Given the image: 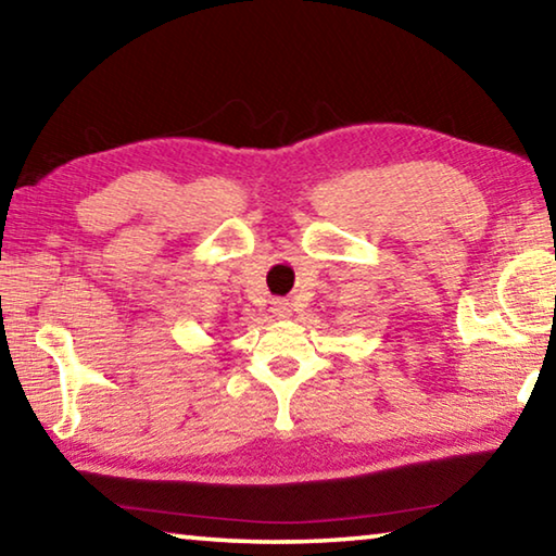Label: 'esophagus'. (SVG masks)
<instances>
[{
    "label": "esophagus",
    "instance_id": "1",
    "mask_svg": "<svg viewBox=\"0 0 556 556\" xmlns=\"http://www.w3.org/2000/svg\"><path fill=\"white\" fill-rule=\"evenodd\" d=\"M271 312H275L279 318L289 316V312H291L289 301H287V299H275V301H271Z\"/></svg>",
    "mask_w": 556,
    "mask_h": 556
}]
</instances>
